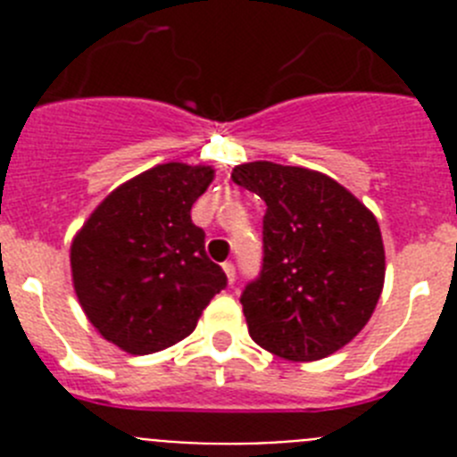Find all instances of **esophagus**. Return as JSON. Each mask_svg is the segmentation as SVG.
Returning <instances> with one entry per match:
<instances>
[{
    "instance_id": "34e87169",
    "label": "esophagus",
    "mask_w": 457,
    "mask_h": 457,
    "mask_svg": "<svg viewBox=\"0 0 457 457\" xmlns=\"http://www.w3.org/2000/svg\"><path fill=\"white\" fill-rule=\"evenodd\" d=\"M221 268H224L226 278H228V284H233V281H236V265H233V263H224V265H221Z\"/></svg>"
}]
</instances>
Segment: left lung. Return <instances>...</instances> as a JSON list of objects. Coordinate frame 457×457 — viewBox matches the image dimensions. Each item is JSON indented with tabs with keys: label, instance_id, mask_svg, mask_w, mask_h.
Returning a JSON list of instances; mask_svg holds the SVG:
<instances>
[{
	"label": "left lung",
	"instance_id": "obj_1",
	"mask_svg": "<svg viewBox=\"0 0 457 457\" xmlns=\"http://www.w3.org/2000/svg\"><path fill=\"white\" fill-rule=\"evenodd\" d=\"M265 201L263 263L240 304L261 348L316 361L353 341L385 284L373 212L325 173L249 162L231 173Z\"/></svg>",
	"mask_w": 457,
	"mask_h": 457
}]
</instances>
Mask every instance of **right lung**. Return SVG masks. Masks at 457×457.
<instances>
[{"mask_svg":"<svg viewBox=\"0 0 457 457\" xmlns=\"http://www.w3.org/2000/svg\"><path fill=\"white\" fill-rule=\"evenodd\" d=\"M210 167L157 164L93 210L72 240L75 293L93 327L130 354H151L194 332L226 274L205 253L192 205Z\"/></svg>","mask_w":457,"mask_h":457,"instance_id":"right-lung-1","label":"right lung"}]
</instances>
